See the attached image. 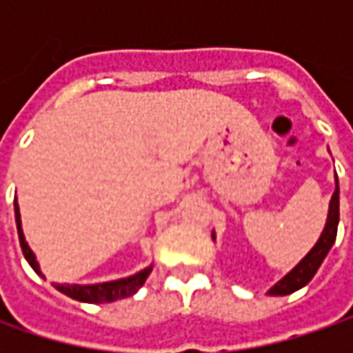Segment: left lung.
Returning <instances> with one entry per match:
<instances>
[{
    "label": "left lung",
    "instance_id": "8db88e82",
    "mask_svg": "<svg viewBox=\"0 0 353 353\" xmlns=\"http://www.w3.org/2000/svg\"><path fill=\"white\" fill-rule=\"evenodd\" d=\"M338 220H340V190H338V181H336V190H334L332 200H330V212H328L326 228H324L322 236L316 241V245L310 250V253L292 269L287 277L281 279L273 289H269V294H275V296H279V294H291V292L303 289L306 283L316 275L320 263L324 261V257L328 255L332 243L336 241Z\"/></svg>",
    "mask_w": 353,
    "mask_h": 353
}]
</instances>
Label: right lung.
I'll list each match as a JSON object with an SVG mask.
<instances>
[{
    "label": "right lung",
    "instance_id": "obj_1",
    "mask_svg": "<svg viewBox=\"0 0 353 353\" xmlns=\"http://www.w3.org/2000/svg\"><path fill=\"white\" fill-rule=\"evenodd\" d=\"M15 222H17V234H19V243L21 250H23V255H25V259L29 261V265L33 267L34 271L41 275L39 263L34 261L33 251L29 250V245H27V241L23 237L17 202H15ZM149 273H151V267L149 269H143L141 273H137L133 277L119 279V281H112V283H100V285H54V287L61 292H64V294H68L70 299L80 301V303H114V301H119V299H125V296L135 294L137 289L147 281Z\"/></svg>",
    "mask_w": 353,
    "mask_h": 353
}]
</instances>
